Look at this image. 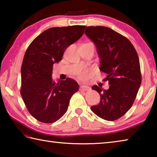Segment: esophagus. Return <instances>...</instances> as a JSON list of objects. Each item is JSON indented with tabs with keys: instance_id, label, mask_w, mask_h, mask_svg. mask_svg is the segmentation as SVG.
Instances as JSON below:
<instances>
[{
	"instance_id": "1",
	"label": "esophagus",
	"mask_w": 157,
	"mask_h": 157,
	"mask_svg": "<svg viewBox=\"0 0 157 157\" xmlns=\"http://www.w3.org/2000/svg\"><path fill=\"white\" fill-rule=\"evenodd\" d=\"M89 87L88 86H86V85H81L80 86V90L81 91H87V90H89Z\"/></svg>"
}]
</instances>
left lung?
<instances>
[{
    "instance_id": "8db88e82",
    "label": "left lung",
    "mask_w": 157,
    "mask_h": 157,
    "mask_svg": "<svg viewBox=\"0 0 157 157\" xmlns=\"http://www.w3.org/2000/svg\"><path fill=\"white\" fill-rule=\"evenodd\" d=\"M85 34L94 42L100 59V70L107 73L105 81L109 87L92 86L100 95L93 112L106 121L124 116L134 103L141 84L139 58L136 49L125 36L104 26H88Z\"/></svg>"
}]
</instances>
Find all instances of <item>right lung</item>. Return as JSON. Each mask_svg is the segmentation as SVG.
<instances>
[{"label": "right lung", "instance_id": "obj_1", "mask_svg": "<svg viewBox=\"0 0 157 157\" xmlns=\"http://www.w3.org/2000/svg\"><path fill=\"white\" fill-rule=\"evenodd\" d=\"M85 25L55 27L36 36L26 50L21 66V95L28 111L37 121L52 123L64 115L78 82L71 78L52 80L55 63L84 33Z\"/></svg>", "mask_w": 157, "mask_h": 157}]
</instances>
